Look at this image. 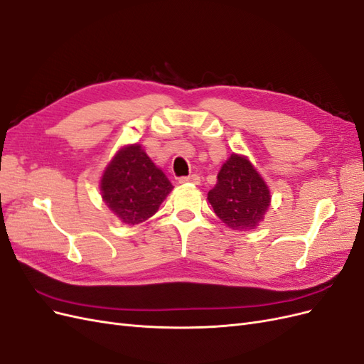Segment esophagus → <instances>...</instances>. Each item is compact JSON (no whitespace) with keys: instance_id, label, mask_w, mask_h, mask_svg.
Here are the masks:
<instances>
[{"instance_id":"obj_1","label":"esophagus","mask_w":364,"mask_h":364,"mask_svg":"<svg viewBox=\"0 0 364 364\" xmlns=\"http://www.w3.org/2000/svg\"><path fill=\"white\" fill-rule=\"evenodd\" d=\"M181 183H194V185H199L200 178L197 174H190V176H183V178L179 179Z\"/></svg>"}]
</instances>
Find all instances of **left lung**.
<instances>
[{"label":"left lung","mask_w":364,"mask_h":364,"mask_svg":"<svg viewBox=\"0 0 364 364\" xmlns=\"http://www.w3.org/2000/svg\"><path fill=\"white\" fill-rule=\"evenodd\" d=\"M208 200L222 222L235 230L255 229L270 205V191L252 164L230 155L208 193Z\"/></svg>","instance_id":"obj_1"}]
</instances>
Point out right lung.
Instances as JSON below:
<instances>
[{"label": "right lung", "mask_w": 364, "mask_h": 364, "mask_svg": "<svg viewBox=\"0 0 364 364\" xmlns=\"http://www.w3.org/2000/svg\"><path fill=\"white\" fill-rule=\"evenodd\" d=\"M100 188L105 203L119 220L138 225L158 211L173 185L135 144L117 153L103 174Z\"/></svg>", "instance_id": "obj_1"}]
</instances>
